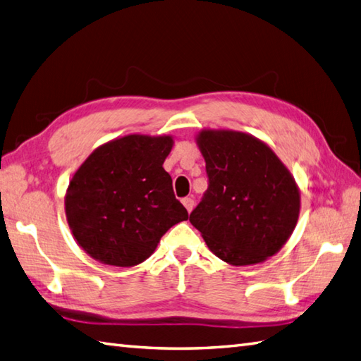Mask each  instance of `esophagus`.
Instances as JSON below:
<instances>
[{
	"instance_id": "34e87169",
	"label": "esophagus",
	"mask_w": 361,
	"mask_h": 361,
	"mask_svg": "<svg viewBox=\"0 0 361 361\" xmlns=\"http://www.w3.org/2000/svg\"><path fill=\"white\" fill-rule=\"evenodd\" d=\"M183 204H184V207L188 209V212H192V209H194V206H195V201H194V198L188 197V198L183 200Z\"/></svg>"
}]
</instances>
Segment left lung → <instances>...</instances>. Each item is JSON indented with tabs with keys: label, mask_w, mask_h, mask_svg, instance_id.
Instances as JSON below:
<instances>
[{
	"label": "left lung",
	"mask_w": 361,
	"mask_h": 361,
	"mask_svg": "<svg viewBox=\"0 0 361 361\" xmlns=\"http://www.w3.org/2000/svg\"><path fill=\"white\" fill-rule=\"evenodd\" d=\"M207 190L189 221L223 262L246 266L279 252L300 212L295 180L271 147L233 130H203Z\"/></svg>",
	"instance_id": "8db88e82"
}]
</instances>
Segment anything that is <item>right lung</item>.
<instances>
[{
	"mask_svg": "<svg viewBox=\"0 0 361 361\" xmlns=\"http://www.w3.org/2000/svg\"><path fill=\"white\" fill-rule=\"evenodd\" d=\"M172 145L171 137H123L94 150L73 175L66 216L92 258L140 264L173 224L189 219L163 167Z\"/></svg>",
	"mask_w": 361,
	"mask_h": 361,
	"instance_id": "obj_1",
	"label": "right lung"
}]
</instances>
